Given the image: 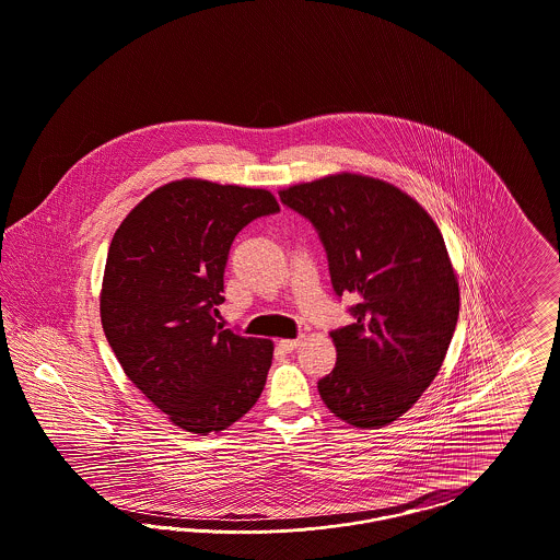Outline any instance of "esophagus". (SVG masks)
<instances>
[{
	"mask_svg": "<svg viewBox=\"0 0 560 560\" xmlns=\"http://www.w3.org/2000/svg\"><path fill=\"white\" fill-rule=\"evenodd\" d=\"M279 347L283 348L285 352H292V350L300 347V340H281Z\"/></svg>",
	"mask_w": 560,
	"mask_h": 560,
	"instance_id": "1",
	"label": "esophagus"
}]
</instances>
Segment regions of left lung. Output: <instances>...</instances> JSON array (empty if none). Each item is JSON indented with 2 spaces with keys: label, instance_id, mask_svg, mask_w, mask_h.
<instances>
[{
  "label": "left lung",
  "instance_id": "8db88e82",
  "mask_svg": "<svg viewBox=\"0 0 560 560\" xmlns=\"http://www.w3.org/2000/svg\"><path fill=\"white\" fill-rule=\"evenodd\" d=\"M319 231L331 285L357 300L331 331L336 368L319 380L327 409L354 428L407 413L441 370L459 315V285L432 215L399 187L352 172L279 190Z\"/></svg>",
  "mask_w": 560,
  "mask_h": 560
}]
</instances>
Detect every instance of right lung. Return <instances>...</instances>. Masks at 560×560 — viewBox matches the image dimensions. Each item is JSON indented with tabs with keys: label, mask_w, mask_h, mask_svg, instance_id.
Returning <instances> with one entry per match:
<instances>
[{
	"label": "right lung",
	"mask_w": 560,
	"mask_h": 560,
	"mask_svg": "<svg viewBox=\"0 0 560 560\" xmlns=\"http://www.w3.org/2000/svg\"><path fill=\"white\" fill-rule=\"evenodd\" d=\"M279 212L267 188L172 180L124 218L108 247L101 320L133 386L172 424L206 436L260 399L272 340L215 323L235 235Z\"/></svg>",
	"instance_id": "obj_1"
}]
</instances>
